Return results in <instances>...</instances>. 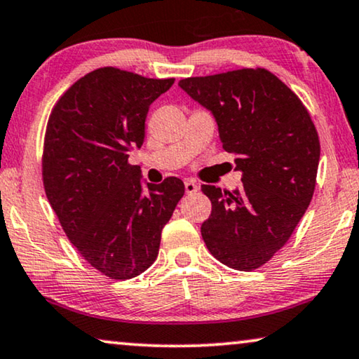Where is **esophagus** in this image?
<instances>
[{"mask_svg": "<svg viewBox=\"0 0 359 359\" xmlns=\"http://www.w3.org/2000/svg\"><path fill=\"white\" fill-rule=\"evenodd\" d=\"M198 190H200V185H198L195 180H190V179L185 180V191H187V194H189V195L196 194Z\"/></svg>", "mask_w": 359, "mask_h": 359, "instance_id": "1", "label": "esophagus"}]
</instances>
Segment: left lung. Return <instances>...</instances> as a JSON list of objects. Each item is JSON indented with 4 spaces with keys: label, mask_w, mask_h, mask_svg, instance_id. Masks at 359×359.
<instances>
[{
    "label": "left lung",
    "mask_w": 359,
    "mask_h": 359,
    "mask_svg": "<svg viewBox=\"0 0 359 359\" xmlns=\"http://www.w3.org/2000/svg\"><path fill=\"white\" fill-rule=\"evenodd\" d=\"M212 112L222 148L237 154L242 187L201 185L212 211L201 224L210 253L232 269L266 264L295 231L316 187L320 145L302 100L263 67L182 79Z\"/></svg>",
    "instance_id": "left-lung-1"
}]
</instances>
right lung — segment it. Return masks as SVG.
I'll return each instance as SVG.
<instances>
[{
  "instance_id": "1",
  "label": "right lung",
  "mask_w": 359,
  "mask_h": 359,
  "mask_svg": "<svg viewBox=\"0 0 359 359\" xmlns=\"http://www.w3.org/2000/svg\"><path fill=\"white\" fill-rule=\"evenodd\" d=\"M175 79L100 67L66 90L48 119L41 158L46 198L88 264L114 280L140 276L156 259L163 227L184 182L147 184L128 151L145 138L149 104Z\"/></svg>"
}]
</instances>
